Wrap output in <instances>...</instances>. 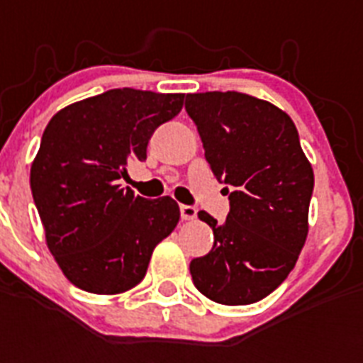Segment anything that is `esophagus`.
<instances>
[{"label": "esophagus", "instance_id": "esophagus-1", "mask_svg": "<svg viewBox=\"0 0 363 363\" xmlns=\"http://www.w3.org/2000/svg\"><path fill=\"white\" fill-rule=\"evenodd\" d=\"M198 215V209L192 205H181V218L182 220H194Z\"/></svg>", "mask_w": 363, "mask_h": 363}]
</instances>
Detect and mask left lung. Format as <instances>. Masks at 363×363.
Returning <instances> with one entry per match:
<instances>
[{
	"label": "left lung",
	"instance_id": "8db88e82",
	"mask_svg": "<svg viewBox=\"0 0 363 363\" xmlns=\"http://www.w3.org/2000/svg\"><path fill=\"white\" fill-rule=\"evenodd\" d=\"M184 109L213 175L230 192L226 222L198 213L215 242L190 262L192 281L216 303H256L281 286L303 248L313 167L292 118L269 101L241 92L188 94Z\"/></svg>",
	"mask_w": 363,
	"mask_h": 363
}]
</instances>
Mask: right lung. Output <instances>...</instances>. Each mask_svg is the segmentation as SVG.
<instances>
[{
  "label": "right lung",
  "instance_id": "obj_1",
  "mask_svg": "<svg viewBox=\"0 0 363 363\" xmlns=\"http://www.w3.org/2000/svg\"><path fill=\"white\" fill-rule=\"evenodd\" d=\"M184 94L115 88L52 116L31 164L33 203L48 250L81 290L121 294L143 281L154 247L175 230L169 196L122 188L133 160H147L154 130L182 109Z\"/></svg>",
  "mask_w": 363,
  "mask_h": 363
}]
</instances>
